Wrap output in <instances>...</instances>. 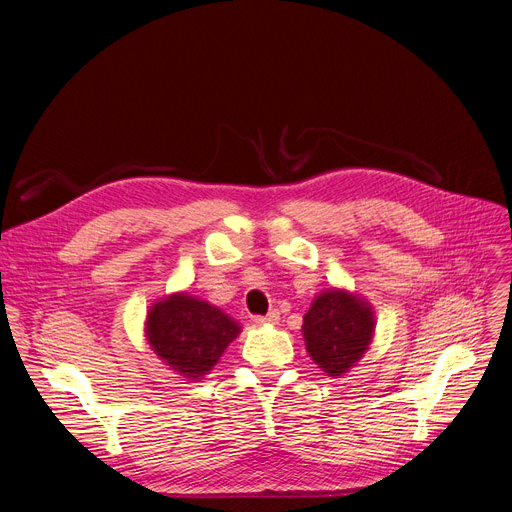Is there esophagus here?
<instances>
[{
	"label": "esophagus",
	"instance_id": "obj_1",
	"mask_svg": "<svg viewBox=\"0 0 512 512\" xmlns=\"http://www.w3.org/2000/svg\"><path fill=\"white\" fill-rule=\"evenodd\" d=\"M278 319H280V311H278V309H272L267 315H257V317H255V324H259V326H270V324H278Z\"/></svg>",
	"mask_w": 512,
	"mask_h": 512
}]
</instances>
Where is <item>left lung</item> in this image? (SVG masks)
Instances as JSON below:
<instances>
[{
    "label": "left lung",
    "mask_w": 512,
    "mask_h": 512,
    "mask_svg": "<svg viewBox=\"0 0 512 512\" xmlns=\"http://www.w3.org/2000/svg\"><path fill=\"white\" fill-rule=\"evenodd\" d=\"M373 332L371 305L342 288L319 292L303 317L307 353L330 378H340L361 361Z\"/></svg>",
    "instance_id": "1"
}]
</instances>
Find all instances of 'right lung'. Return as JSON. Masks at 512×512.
<instances>
[{
	"instance_id": "1",
	"label": "right lung",
	"mask_w": 512,
	"mask_h": 512,
	"mask_svg": "<svg viewBox=\"0 0 512 512\" xmlns=\"http://www.w3.org/2000/svg\"><path fill=\"white\" fill-rule=\"evenodd\" d=\"M240 326L222 309L186 292L157 301L145 324L151 351L182 378L199 380L220 361Z\"/></svg>"
}]
</instances>
